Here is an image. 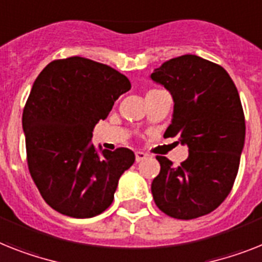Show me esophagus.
I'll list each match as a JSON object with an SVG mask.
<instances>
[{"mask_svg": "<svg viewBox=\"0 0 262 262\" xmlns=\"http://www.w3.org/2000/svg\"><path fill=\"white\" fill-rule=\"evenodd\" d=\"M146 158H147V155L144 154V152H142V151H136V152H135V159H136V162L144 161Z\"/></svg>", "mask_w": 262, "mask_h": 262, "instance_id": "34e87169", "label": "esophagus"}]
</instances>
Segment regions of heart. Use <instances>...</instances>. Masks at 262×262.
<instances>
[{
	"label": "heart",
	"instance_id": "1",
	"mask_svg": "<svg viewBox=\"0 0 262 262\" xmlns=\"http://www.w3.org/2000/svg\"><path fill=\"white\" fill-rule=\"evenodd\" d=\"M154 91H157V90H152V91H150V92H154Z\"/></svg>",
	"mask_w": 262,
	"mask_h": 262
}]
</instances>
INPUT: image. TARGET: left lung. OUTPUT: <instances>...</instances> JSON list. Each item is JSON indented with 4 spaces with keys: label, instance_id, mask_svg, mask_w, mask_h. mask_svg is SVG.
<instances>
[{
    "label": "left lung",
    "instance_id": "8db88e82",
    "mask_svg": "<svg viewBox=\"0 0 262 262\" xmlns=\"http://www.w3.org/2000/svg\"><path fill=\"white\" fill-rule=\"evenodd\" d=\"M151 79L174 99L165 135L179 136L189 158L178 167L158 155L161 172L151 183L155 205L177 220L215 210L232 191L245 142V116L238 91L215 62L183 55L163 62Z\"/></svg>",
    "mask_w": 262,
    "mask_h": 262
}]
</instances>
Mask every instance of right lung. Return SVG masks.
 <instances>
[{
    "label": "right lung",
    "instance_id": "right-lung-1",
    "mask_svg": "<svg viewBox=\"0 0 262 262\" xmlns=\"http://www.w3.org/2000/svg\"><path fill=\"white\" fill-rule=\"evenodd\" d=\"M131 83L111 67L90 58L53 60L34 81L23 112L30 177L58 213L91 218L114 201L120 175L135 162L129 148L101 150L91 143Z\"/></svg>",
    "mask_w": 262,
    "mask_h": 262
}]
</instances>
